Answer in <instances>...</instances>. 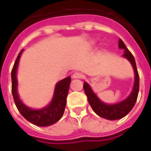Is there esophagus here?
Returning a JSON list of instances; mask_svg holds the SVG:
<instances>
[{
  "label": "esophagus",
  "mask_w": 151,
  "mask_h": 151,
  "mask_svg": "<svg viewBox=\"0 0 151 151\" xmlns=\"http://www.w3.org/2000/svg\"><path fill=\"white\" fill-rule=\"evenodd\" d=\"M72 77L74 79L83 78V75H82V74H81V73H79V72H76V73H74V74L72 75Z\"/></svg>",
  "instance_id": "esophagus-1"
}]
</instances>
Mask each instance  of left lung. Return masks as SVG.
Instances as JSON below:
<instances>
[{"mask_svg": "<svg viewBox=\"0 0 151 151\" xmlns=\"http://www.w3.org/2000/svg\"><path fill=\"white\" fill-rule=\"evenodd\" d=\"M119 48L120 50H124L123 57L127 59L130 62L134 72V82L131 93L127 96L125 99L122 101L113 103V104H107L102 101L96 96V94L92 91L91 86L87 82H84L83 87L86 95L87 96L88 102L92 108V110L101 118L108 119V120H117L125 117L128 113L132 110L135 102H136L138 94H139V78L137 70L136 63L133 55L129 52L124 44V42L119 38Z\"/></svg>", "mask_w": 151, "mask_h": 151, "instance_id": "left-lung-1", "label": "left lung"}]
</instances>
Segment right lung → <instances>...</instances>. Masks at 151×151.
<instances>
[{
	"label": "right lung",
	"mask_w": 151,
	"mask_h": 151,
	"mask_svg": "<svg viewBox=\"0 0 151 151\" xmlns=\"http://www.w3.org/2000/svg\"><path fill=\"white\" fill-rule=\"evenodd\" d=\"M22 52L23 50L19 53L12 70V91L15 104L21 114L28 122L32 123V124L40 127L50 126L57 123L64 115L65 106H66V97L71 78L68 76L56 83L52 100L47 106L37 109L27 106L21 100L17 92L18 81L17 78V69H18L21 55Z\"/></svg>",
	"instance_id": "obj_1"
}]
</instances>
